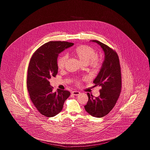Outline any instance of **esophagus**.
I'll return each instance as SVG.
<instances>
[{"instance_id":"obj_1","label":"esophagus","mask_w":150,"mask_h":150,"mask_svg":"<svg viewBox=\"0 0 150 150\" xmlns=\"http://www.w3.org/2000/svg\"><path fill=\"white\" fill-rule=\"evenodd\" d=\"M72 94H73V95H74V96H78L80 94V92H79V91H72L71 92Z\"/></svg>"}]
</instances>
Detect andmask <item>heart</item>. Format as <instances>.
Segmentation results:
<instances>
[{"instance_id": "obj_1", "label": "heart", "mask_w": 150, "mask_h": 150, "mask_svg": "<svg viewBox=\"0 0 150 150\" xmlns=\"http://www.w3.org/2000/svg\"><path fill=\"white\" fill-rule=\"evenodd\" d=\"M74 55L84 65H89L91 67L97 69L100 67V61L97 58V54L95 50L88 45H81L76 47L73 51ZM67 56L62 55L57 60V66L59 69H63L67 62Z\"/></svg>"}]
</instances>
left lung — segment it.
Returning a JSON list of instances; mask_svg holds the SVG:
<instances>
[{
    "instance_id": "1",
    "label": "left lung",
    "mask_w": 150,
    "mask_h": 150,
    "mask_svg": "<svg viewBox=\"0 0 150 150\" xmlns=\"http://www.w3.org/2000/svg\"><path fill=\"white\" fill-rule=\"evenodd\" d=\"M90 42L98 44L105 53V58L97 77L93 81L95 86H101L100 95L94 98L87 93L88 101L86 111L96 117L108 114L114 107L121 92V76L119 59L117 53L108 46L98 40Z\"/></svg>"
}]
</instances>
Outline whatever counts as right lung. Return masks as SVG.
Listing matches in <instances>:
<instances>
[{
    "instance_id": "obj_1",
    "label": "right lung",
    "mask_w": 150,
    "mask_h": 150,
    "mask_svg": "<svg viewBox=\"0 0 150 150\" xmlns=\"http://www.w3.org/2000/svg\"><path fill=\"white\" fill-rule=\"evenodd\" d=\"M74 44L67 42H49L36 50L30 59L27 78L29 96L37 110L46 117L59 114L70 95V92L61 89L53 92L49 80L58 73L59 54Z\"/></svg>"
}]
</instances>
